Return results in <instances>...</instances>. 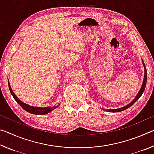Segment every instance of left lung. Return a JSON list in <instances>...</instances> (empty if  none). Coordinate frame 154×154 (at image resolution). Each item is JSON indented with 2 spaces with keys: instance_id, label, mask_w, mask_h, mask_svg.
I'll list each match as a JSON object with an SVG mask.
<instances>
[{
  "instance_id": "left-lung-1",
  "label": "left lung",
  "mask_w": 154,
  "mask_h": 154,
  "mask_svg": "<svg viewBox=\"0 0 154 154\" xmlns=\"http://www.w3.org/2000/svg\"><path fill=\"white\" fill-rule=\"evenodd\" d=\"M142 63L143 64V66H144V70H145V74H144V78H143V82L142 83V85H141V88H140V89L139 90V92H138V94H137V96H135V98L133 99V100L132 101V102H130L129 104H128L127 105L123 106V107H121V108H118V109H103V110H105L106 111H108V112H112V113H116V112H120L122 111H124L127 109L128 108H129L132 105H133L134 103L139 100V98L141 96V95L143 94V92H144V90L145 89V85H146V83H147V70H146V67H145V65L144 62L143 60H142Z\"/></svg>"
}]
</instances>
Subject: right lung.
<instances>
[{"label": "right lung", "mask_w": 154, "mask_h": 154, "mask_svg": "<svg viewBox=\"0 0 154 154\" xmlns=\"http://www.w3.org/2000/svg\"><path fill=\"white\" fill-rule=\"evenodd\" d=\"M8 85H9L10 92H11V95L13 96V97L14 98L15 101L19 104V105L21 106V107L24 109L25 111H26L30 113L35 114V115H45L50 113V112L54 111V109H56V108H58V106L60 105V104H58V105H55L54 106H45V107H38V106H33L29 105H27V104H26L24 103H23L22 101H21L20 99L17 98V96L15 94L14 91H13L11 88V85H10L9 79H8Z\"/></svg>", "instance_id": "add662e5"}]
</instances>
